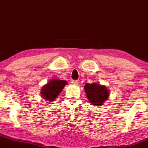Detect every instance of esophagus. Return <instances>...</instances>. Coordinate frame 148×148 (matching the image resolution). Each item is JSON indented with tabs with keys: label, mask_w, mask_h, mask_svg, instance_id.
<instances>
[{
	"label": "esophagus",
	"mask_w": 148,
	"mask_h": 148,
	"mask_svg": "<svg viewBox=\"0 0 148 148\" xmlns=\"http://www.w3.org/2000/svg\"><path fill=\"white\" fill-rule=\"evenodd\" d=\"M72 84L73 85H75V86H77V85L79 84V82H78L77 81H74V80H72Z\"/></svg>",
	"instance_id": "1"
}]
</instances>
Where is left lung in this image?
Listing matches in <instances>:
<instances>
[{
  "mask_svg": "<svg viewBox=\"0 0 148 148\" xmlns=\"http://www.w3.org/2000/svg\"><path fill=\"white\" fill-rule=\"evenodd\" d=\"M84 90L88 101L95 106H101L109 97V90L106 86L98 83H87L85 85Z\"/></svg>",
  "mask_w": 148,
  "mask_h": 148,
  "instance_id": "1",
  "label": "left lung"
}]
</instances>
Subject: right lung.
<instances>
[{"label":"right lung","mask_w":148,"mask_h":148,"mask_svg":"<svg viewBox=\"0 0 148 148\" xmlns=\"http://www.w3.org/2000/svg\"><path fill=\"white\" fill-rule=\"evenodd\" d=\"M67 84V81L64 80L58 79L50 80L47 84L42 86L40 91L42 98L47 101V102L54 101Z\"/></svg>","instance_id":"add662e5"}]
</instances>
